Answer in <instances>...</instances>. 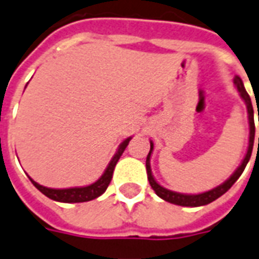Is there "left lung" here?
Here are the masks:
<instances>
[{"label": "left lung", "mask_w": 259, "mask_h": 259, "mask_svg": "<svg viewBox=\"0 0 259 259\" xmlns=\"http://www.w3.org/2000/svg\"><path fill=\"white\" fill-rule=\"evenodd\" d=\"M233 83L236 85L238 89L239 94L242 97V100L246 102V106H247V113H248V124H250V139H248V149H247V154L244 157V159L242 161V164L239 165V168L233 172V175L228 180H225L223 184H220L215 188L210 190V191L202 192V194H195V195H188V194H180V192H175L170 191V190H166L162 186H159L158 183L155 182V179L153 178L151 175V168H150V155L151 151H153V142H150V151L147 154V158H146V170H147V179H149V183H150L151 188L154 190L155 194L162 198L164 201L169 202V203H175V205L179 206H190V207H196V206H203L210 203V202L215 201L217 198L225 194L228 191L229 188L232 187L233 183L236 182L240 175L243 174V170L246 168L247 165L248 159L251 157L252 153V146H254V135H255V124H254V110H252V104L251 100H250V95L247 94V91L244 89L243 85L242 79L239 76H235L233 79ZM258 120H259V113H258ZM258 147H259V138H258Z\"/></svg>", "instance_id": "1"}]
</instances>
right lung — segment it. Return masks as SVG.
Segmentation results:
<instances>
[{"instance_id": "add662e5", "label": "right lung", "mask_w": 259, "mask_h": 259, "mask_svg": "<svg viewBox=\"0 0 259 259\" xmlns=\"http://www.w3.org/2000/svg\"><path fill=\"white\" fill-rule=\"evenodd\" d=\"M131 141V138H127L125 141L122 142L121 145L118 146L117 153L114 154V157L112 158V161L109 162L108 168L104 172V175L101 176L98 180L90 186H85V187H73V188H48L40 186L36 182H34L32 179L30 178L31 183L34 184L35 187L38 188L44 195H46L50 199L57 202H64V203H79V202H87V201H93L95 198H98L100 195H102L106 188H108L109 183L112 180V176H113V170L114 166L117 164V161L120 159L121 154L125 150V147L128 146Z\"/></svg>"}]
</instances>
